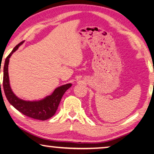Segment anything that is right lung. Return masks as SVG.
<instances>
[{
  "instance_id": "right-lung-1",
  "label": "right lung",
  "mask_w": 154,
  "mask_h": 154,
  "mask_svg": "<svg viewBox=\"0 0 154 154\" xmlns=\"http://www.w3.org/2000/svg\"><path fill=\"white\" fill-rule=\"evenodd\" d=\"M24 43V41L20 43L15 47L9 55L5 59L3 68V86L4 92L9 103L21 113L29 118L38 119V120H46L54 114L58 109V105L62 99V96L65 92L71 87V83H68L57 88L51 95L47 96L45 98L38 101H26L17 98L12 92L9 84L8 65L9 58L12 54L18 49V48ZM1 72V71H0ZM1 85V82H0Z\"/></svg>"
}]
</instances>
